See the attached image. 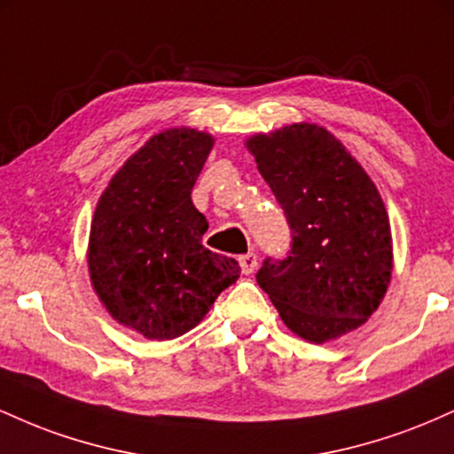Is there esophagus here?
Instances as JSON below:
<instances>
[{
  "label": "esophagus",
  "mask_w": 454,
  "mask_h": 454,
  "mask_svg": "<svg viewBox=\"0 0 454 454\" xmlns=\"http://www.w3.org/2000/svg\"><path fill=\"white\" fill-rule=\"evenodd\" d=\"M239 264H241V270L245 275H252L258 269V256L252 252L243 254V256H239Z\"/></svg>",
  "instance_id": "obj_1"
}]
</instances>
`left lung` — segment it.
Wrapping results in <instances>:
<instances>
[{
  "label": "left lung",
  "instance_id": "obj_1",
  "mask_svg": "<svg viewBox=\"0 0 454 454\" xmlns=\"http://www.w3.org/2000/svg\"><path fill=\"white\" fill-rule=\"evenodd\" d=\"M247 149L293 234L288 256L264 260L258 286L307 341L335 340L364 325L393 270L390 223L373 181L314 123L258 134Z\"/></svg>",
  "mask_w": 454,
  "mask_h": 454
}]
</instances>
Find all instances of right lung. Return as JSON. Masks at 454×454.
Masks as SVG:
<instances>
[{"mask_svg": "<svg viewBox=\"0 0 454 454\" xmlns=\"http://www.w3.org/2000/svg\"><path fill=\"white\" fill-rule=\"evenodd\" d=\"M213 138L166 129L121 166L100 198L90 234V273L114 320L149 340L194 328L234 284V258L202 245L207 220L192 202Z\"/></svg>", "mask_w": 454, "mask_h": 454, "instance_id": "1", "label": "right lung"}]
</instances>
